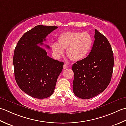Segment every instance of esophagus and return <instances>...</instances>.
<instances>
[{"label": "esophagus", "mask_w": 126, "mask_h": 126, "mask_svg": "<svg viewBox=\"0 0 126 126\" xmlns=\"http://www.w3.org/2000/svg\"><path fill=\"white\" fill-rule=\"evenodd\" d=\"M67 68H68V66L66 64H64L63 66V68L64 69V70H65V69Z\"/></svg>", "instance_id": "obj_1"}]
</instances>
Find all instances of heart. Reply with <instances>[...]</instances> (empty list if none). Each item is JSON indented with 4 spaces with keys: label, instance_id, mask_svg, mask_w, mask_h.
<instances>
[{
    "label": "heart",
    "instance_id": "obj_1",
    "mask_svg": "<svg viewBox=\"0 0 126 126\" xmlns=\"http://www.w3.org/2000/svg\"><path fill=\"white\" fill-rule=\"evenodd\" d=\"M93 45V38L86 32H67L61 33L58 37V43L51 45L54 55L59 58L66 49V55L70 59L78 62L85 58Z\"/></svg>",
    "mask_w": 126,
    "mask_h": 126
}]
</instances>
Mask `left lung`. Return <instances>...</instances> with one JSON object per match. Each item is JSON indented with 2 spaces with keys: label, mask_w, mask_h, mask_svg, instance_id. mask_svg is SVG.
<instances>
[{
  "label": "left lung",
  "mask_w": 126,
  "mask_h": 126,
  "mask_svg": "<svg viewBox=\"0 0 126 126\" xmlns=\"http://www.w3.org/2000/svg\"><path fill=\"white\" fill-rule=\"evenodd\" d=\"M112 48L107 38L94 30V41L88 56L74 63L73 93L90 99L103 91L111 80L114 67Z\"/></svg>",
  "instance_id": "1"
}]
</instances>
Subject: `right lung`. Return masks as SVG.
<instances>
[{
  "label": "right lung",
  "instance_id": "obj_1",
  "mask_svg": "<svg viewBox=\"0 0 126 126\" xmlns=\"http://www.w3.org/2000/svg\"><path fill=\"white\" fill-rule=\"evenodd\" d=\"M57 28L37 25L22 36L15 49L13 63L16 83L23 91L34 98L43 99L52 95L63 68V62L50 58L40 46Z\"/></svg>",
  "mask_w": 126,
  "mask_h": 126
}]
</instances>
